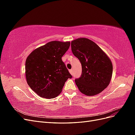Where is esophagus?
<instances>
[{"mask_svg":"<svg viewBox=\"0 0 135 135\" xmlns=\"http://www.w3.org/2000/svg\"><path fill=\"white\" fill-rule=\"evenodd\" d=\"M69 72H70V73L71 75H73V69H70V70H69Z\"/></svg>","mask_w":135,"mask_h":135,"instance_id":"1","label":"esophagus"}]
</instances>
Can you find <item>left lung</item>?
I'll list each match as a JSON object with an SVG mask.
<instances>
[{"instance_id":"obj_1","label":"left lung","mask_w":135,"mask_h":135,"mask_svg":"<svg viewBox=\"0 0 135 135\" xmlns=\"http://www.w3.org/2000/svg\"><path fill=\"white\" fill-rule=\"evenodd\" d=\"M73 55L81 65V76L75 79L79 91L87 96L99 94L107 88L113 74V65L105 53L90 39L78 38L71 42Z\"/></svg>"}]
</instances>
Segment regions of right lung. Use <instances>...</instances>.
I'll use <instances>...</instances> for the list:
<instances>
[{"label": "right lung", "mask_w": 135, "mask_h": 135, "mask_svg": "<svg viewBox=\"0 0 135 135\" xmlns=\"http://www.w3.org/2000/svg\"><path fill=\"white\" fill-rule=\"evenodd\" d=\"M70 45L69 42H50L32 51L26 59L27 83L41 97L57 96L68 79L72 78L62 60Z\"/></svg>", "instance_id": "add662e5"}]
</instances>
